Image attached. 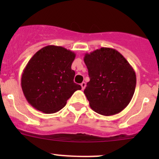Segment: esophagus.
Returning <instances> with one entry per match:
<instances>
[{"mask_svg":"<svg viewBox=\"0 0 159 159\" xmlns=\"http://www.w3.org/2000/svg\"><path fill=\"white\" fill-rule=\"evenodd\" d=\"M81 89H82V90H84L86 87V83L85 82H82L81 84Z\"/></svg>","mask_w":159,"mask_h":159,"instance_id":"esophagus-1","label":"esophagus"}]
</instances>
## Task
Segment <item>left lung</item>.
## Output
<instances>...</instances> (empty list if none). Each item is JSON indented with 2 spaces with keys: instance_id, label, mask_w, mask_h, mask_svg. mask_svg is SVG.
<instances>
[{
  "instance_id": "1",
  "label": "left lung",
  "mask_w": 159,
  "mask_h": 159,
  "mask_svg": "<svg viewBox=\"0 0 159 159\" xmlns=\"http://www.w3.org/2000/svg\"><path fill=\"white\" fill-rule=\"evenodd\" d=\"M84 61L90 78L84 93L91 109L110 116L125 108L134 93L136 75L122 54L101 48L84 54Z\"/></svg>"
}]
</instances>
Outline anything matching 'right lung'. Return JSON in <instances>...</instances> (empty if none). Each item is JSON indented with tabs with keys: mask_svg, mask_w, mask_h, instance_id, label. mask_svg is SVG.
Here are the masks:
<instances>
[{
	"mask_svg": "<svg viewBox=\"0 0 159 159\" xmlns=\"http://www.w3.org/2000/svg\"><path fill=\"white\" fill-rule=\"evenodd\" d=\"M76 54L61 46L48 45L37 51L21 75L25 97L35 109L52 114L65 106L79 84L74 82L72 62Z\"/></svg>",
	"mask_w": 159,
	"mask_h": 159,
	"instance_id": "1",
	"label": "right lung"
}]
</instances>
